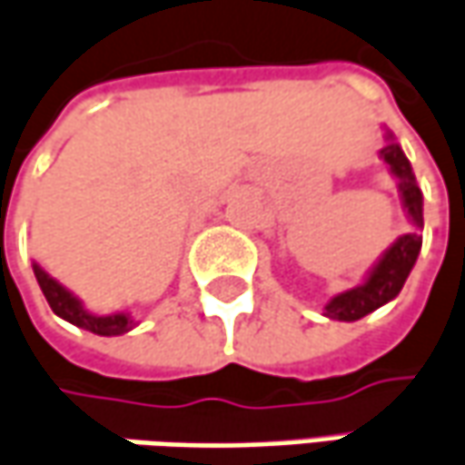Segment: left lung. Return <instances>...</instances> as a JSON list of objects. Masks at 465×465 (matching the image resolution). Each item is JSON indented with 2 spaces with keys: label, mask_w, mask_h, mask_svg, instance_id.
<instances>
[{
  "label": "left lung",
  "mask_w": 465,
  "mask_h": 465,
  "mask_svg": "<svg viewBox=\"0 0 465 465\" xmlns=\"http://www.w3.org/2000/svg\"><path fill=\"white\" fill-rule=\"evenodd\" d=\"M380 158L388 163V169L398 182V193L403 211L409 215V221L414 223V232L398 236L393 244L382 252V257L372 265V271L367 272V278L353 286L349 292L335 293L333 299L325 304V317L341 320V322H353L361 320L364 314L380 310L382 304L393 302L401 293L409 272L416 265V257L421 250V229H424V200L421 190L416 184V176L411 172V163L406 158V153L401 151V145L395 143L393 132H385V145L380 148Z\"/></svg>",
  "instance_id": "8db88e82"
}]
</instances>
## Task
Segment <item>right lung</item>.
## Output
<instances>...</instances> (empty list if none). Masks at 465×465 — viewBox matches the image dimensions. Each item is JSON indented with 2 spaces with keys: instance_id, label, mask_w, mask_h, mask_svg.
Masks as SVG:
<instances>
[{
  "instance_id": "right-lung-1",
  "label": "right lung",
  "mask_w": 465,
  "mask_h": 465,
  "mask_svg": "<svg viewBox=\"0 0 465 465\" xmlns=\"http://www.w3.org/2000/svg\"><path fill=\"white\" fill-rule=\"evenodd\" d=\"M33 272H35V281L41 286V292L46 296L49 307L54 310L56 317L67 320L72 325L83 328V331H91L95 335H122L130 333L132 328L137 325V320L130 312H114V314H93L85 310V304L70 292L64 289L56 278H51L49 272L44 271L38 262H33Z\"/></svg>"
}]
</instances>
